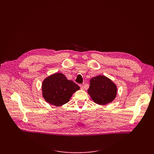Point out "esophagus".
Masks as SVG:
<instances>
[{
  "mask_svg": "<svg viewBox=\"0 0 154 154\" xmlns=\"http://www.w3.org/2000/svg\"><path fill=\"white\" fill-rule=\"evenodd\" d=\"M79 86L80 87L81 89H83V85L82 84H79Z\"/></svg>",
  "mask_w": 154,
  "mask_h": 154,
  "instance_id": "obj_1",
  "label": "esophagus"
}]
</instances>
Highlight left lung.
<instances>
[{"label": "left lung", "instance_id": "8db88e82", "mask_svg": "<svg viewBox=\"0 0 154 154\" xmlns=\"http://www.w3.org/2000/svg\"><path fill=\"white\" fill-rule=\"evenodd\" d=\"M88 93L95 103L105 105L115 99L117 88L111 80L105 76L99 75L91 79Z\"/></svg>", "mask_w": 154, "mask_h": 154}]
</instances>
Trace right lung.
Returning a JSON list of instances; mask_svg holds the SVG:
<instances>
[{
  "instance_id": "1",
  "label": "right lung",
  "mask_w": 154,
  "mask_h": 154,
  "mask_svg": "<svg viewBox=\"0 0 154 154\" xmlns=\"http://www.w3.org/2000/svg\"><path fill=\"white\" fill-rule=\"evenodd\" d=\"M80 87L61 73L47 77L42 82V96L49 103L58 106L66 103Z\"/></svg>"
}]
</instances>
